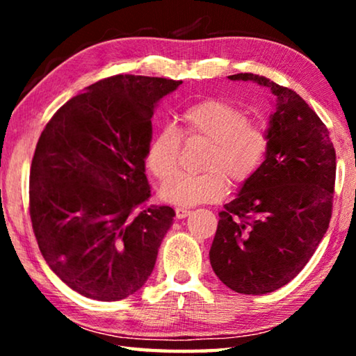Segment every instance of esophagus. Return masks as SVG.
<instances>
[{
  "instance_id": "esophagus-1",
  "label": "esophagus",
  "mask_w": 356,
  "mask_h": 356,
  "mask_svg": "<svg viewBox=\"0 0 356 356\" xmlns=\"http://www.w3.org/2000/svg\"><path fill=\"white\" fill-rule=\"evenodd\" d=\"M190 213H191L190 209H182V207H177V209H176V216H177L179 220L186 218V216H188Z\"/></svg>"
}]
</instances>
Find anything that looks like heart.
<instances>
[{
	"label": "heart",
	"mask_w": 356,
	"mask_h": 356,
	"mask_svg": "<svg viewBox=\"0 0 356 356\" xmlns=\"http://www.w3.org/2000/svg\"><path fill=\"white\" fill-rule=\"evenodd\" d=\"M180 134L163 127L150 140L146 166L159 180L170 179L179 168L180 135L210 143L201 174H179L161 186L160 197L180 207L221 200L227 179L240 185L261 166L268 147L264 127L248 122L245 113L229 102L207 99L180 113Z\"/></svg>",
	"instance_id": "1"
}]
</instances>
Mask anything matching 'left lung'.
<instances>
[{
  "instance_id": "obj_1",
  "label": "left lung",
  "mask_w": 356,
  "mask_h": 356,
  "mask_svg": "<svg viewBox=\"0 0 356 356\" xmlns=\"http://www.w3.org/2000/svg\"><path fill=\"white\" fill-rule=\"evenodd\" d=\"M275 95L265 160L221 210L210 264L222 284L262 295L297 276L327 232L336 179L328 129L309 105L268 78L237 74Z\"/></svg>"
}]
</instances>
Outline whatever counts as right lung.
<instances>
[{"instance_id":"1","label":"right lung","mask_w":356,"mask_h":356,"mask_svg":"<svg viewBox=\"0 0 356 356\" xmlns=\"http://www.w3.org/2000/svg\"><path fill=\"white\" fill-rule=\"evenodd\" d=\"M182 81L116 75L86 88L45 125L29 174L42 256L84 297L127 298L152 273L176 212L150 206L146 152L159 100Z\"/></svg>"}]
</instances>
